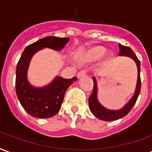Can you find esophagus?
I'll list each match as a JSON object with an SVG mask.
<instances>
[{
	"label": "esophagus",
	"instance_id": "esophagus-1",
	"mask_svg": "<svg viewBox=\"0 0 152 152\" xmlns=\"http://www.w3.org/2000/svg\"><path fill=\"white\" fill-rule=\"evenodd\" d=\"M87 69H83V70H81V71L77 74V77H83V76H85V75H87Z\"/></svg>",
	"mask_w": 152,
	"mask_h": 152
}]
</instances>
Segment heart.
I'll list each match as a JSON object with an SVG mask.
<instances>
[{
  "mask_svg": "<svg viewBox=\"0 0 152 152\" xmlns=\"http://www.w3.org/2000/svg\"><path fill=\"white\" fill-rule=\"evenodd\" d=\"M105 49L102 47H97L93 48L89 53V57L91 59L96 60L98 58H100L105 54Z\"/></svg>",
  "mask_w": 152,
  "mask_h": 152,
  "instance_id": "obj_1",
  "label": "heart"
}]
</instances>
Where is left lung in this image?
<instances>
[{
  "label": "left lung",
  "instance_id": "1",
  "mask_svg": "<svg viewBox=\"0 0 152 152\" xmlns=\"http://www.w3.org/2000/svg\"><path fill=\"white\" fill-rule=\"evenodd\" d=\"M119 55L120 56H127L131 57L132 59L134 60V61L138 66V83H137V87L135 91L134 96H133L130 101L123 108L118 110V111H113V110H108L107 108H104L100 104H99L97 98H96V93H97V85H96V79L95 77H92L94 81V87L91 95L89 97V108L91 111L97 118H99L102 121H112L120 119L121 117H125L129 113L130 110L132 109L134 105L138 99L139 96V93L141 91V77H140V61L138 58L136 56L135 53L130 48L127 46H124L121 44H119Z\"/></svg>",
  "mask_w": 152,
  "mask_h": 152
}]
</instances>
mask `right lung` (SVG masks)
I'll return each mask as SVG.
<instances>
[{
	"mask_svg": "<svg viewBox=\"0 0 152 152\" xmlns=\"http://www.w3.org/2000/svg\"><path fill=\"white\" fill-rule=\"evenodd\" d=\"M69 41V38L48 36L30 44L23 51L16 69V93L25 111L37 118H48L56 115L61 107L65 91L77 78L65 79L57 77L44 88H34L26 80V70L33 54L42 48L61 50Z\"/></svg>",
	"mask_w": 152,
	"mask_h": 152,
	"instance_id": "add662e5",
	"label": "right lung"
}]
</instances>
